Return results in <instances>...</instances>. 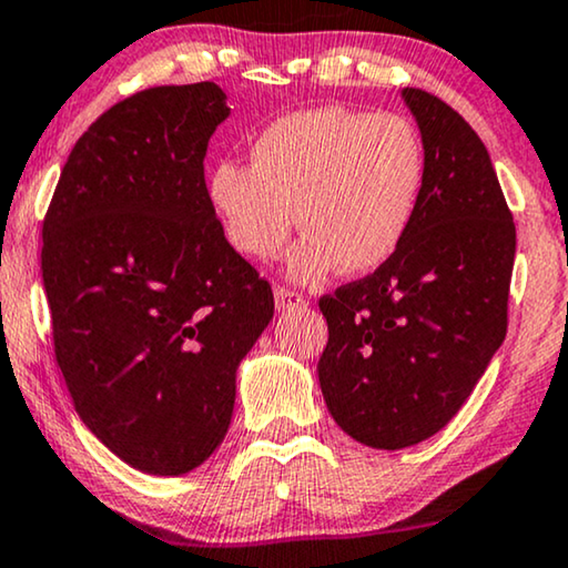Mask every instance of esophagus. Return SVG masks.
Instances as JSON below:
<instances>
[{"instance_id":"obj_1","label":"esophagus","mask_w":568,"mask_h":568,"mask_svg":"<svg viewBox=\"0 0 568 568\" xmlns=\"http://www.w3.org/2000/svg\"><path fill=\"white\" fill-rule=\"evenodd\" d=\"M274 297H276L278 310H302L307 305V300L302 297L300 292H294V290H290V286H282V284L274 290Z\"/></svg>"}]
</instances>
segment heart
I'll use <instances>...</instances> for the list:
<instances>
[{"label": "heart", "instance_id": "obj_1", "mask_svg": "<svg viewBox=\"0 0 568 568\" xmlns=\"http://www.w3.org/2000/svg\"><path fill=\"white\" fill-rule=\"evenodd\" d=\"M426 154L395 113L325 105L276 119L253 139L251 168L220 162L209 201L237 253L274 261L294 230L286 271L313 284L341 268L367 274L390 258L414 220Z\"/></svg>", "mask_w": 568, "mask_h": 568}]
</instances>
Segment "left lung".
Masks as SVG:
<instances>
[{"label":"left lung","mask_w":568,"mask_h":568,"mask_svg":"<svg viewBox=\"0 0 568 568\" xmlns=\"http://www.w3.org/2000/svg\"><path fill=\"white\" fill-rule=\"evenodd\" d=\"M403 98L426 154L414 220L383 266L321 297L325 406L348 437L377 449L429 439L468 400L507 336L517 245L470 123L426 90Z\"/></svg>","instance_id":"left-lung-1"}]
</instances>
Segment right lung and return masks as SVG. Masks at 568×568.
<instances>
[{"mask_svg":"<svg viewBox=\"0 0 568 568\" xmlns=\"http://www.w3.org/2000/svg\"><path fill=\"white\" fill-rule=\"evenodd\" d=\"M214 82L160 84L98 115L43 220L53 354L84 426L131 468L181 476L220 447L237 364L274 292L224 237L204 158Z\"/></svg>","mask_w":568,"mask_h":568,"instance_id":"1","label":"right lung"}]
</instances>
